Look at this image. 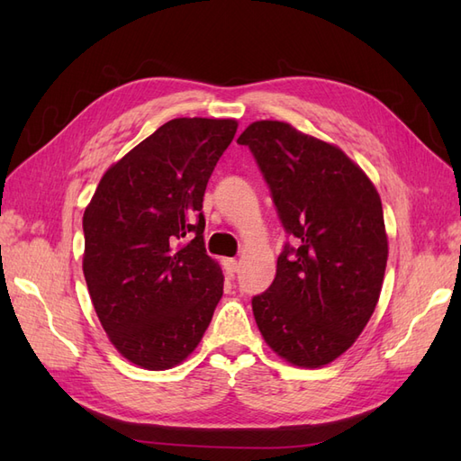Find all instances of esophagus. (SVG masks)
Segmentation results:
<instances>
[{
    "label": "esophagus",
    "mask_w": 461,
    "mask_h": 461,
    "mask_svg": "<svg viewBox=\"0 0 461 461\" xmlns=\"http://www.w3.org/2000/svg\"><path fill=\"white\" fill-rule=\"evenodd\" d=\"M222 265H225V271H227L229 275H234L236 271H239V261H236V259H230V258L222 259Z\"/></svg>",
    "instance_id": "1"
}]
</instances>
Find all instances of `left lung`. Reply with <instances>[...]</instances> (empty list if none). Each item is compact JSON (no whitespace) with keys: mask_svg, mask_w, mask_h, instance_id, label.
I'll use <instances>...</instances> for the list:
<instances>
[{"mask_svg":"<svg viewBox=\"0 0 461 461\" xmlns=\"http://www.w3.org/2000/svg\"><path fill=\"white\" fill-rule=\"evenodd\" d=\"M269 186L285 232L271 286L252 298L273 350L300 367L330 364L375 312L388 258L383 205L367 175L337 146L281 121L240 134Z\"/></svg>","mask_w":461,"mask_h":461,"instance_id":"8db88e82","label":"left lung"}]
</instances>
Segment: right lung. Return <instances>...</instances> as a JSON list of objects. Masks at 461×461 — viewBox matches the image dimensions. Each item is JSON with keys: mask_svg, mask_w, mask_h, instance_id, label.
Returning <instances> with one entry per match:
<instances>
[{"mask_svg": "<svg viewBox=\"0 0 461 461\" xmlns=\"http://www.w3.org/2000/svg\"><path fill=\"white\" fill-rule=\"evenodd\" d=\"M232 119H173L102 176L82 219V269L109 340L132 364L175 367L194 352L222 296L203 244L207 180Z\"/></svg>", "mask_w": 461, "mask_h": 461, "instance_id": "add662e5", "label": "right lung"}]
</instances>
